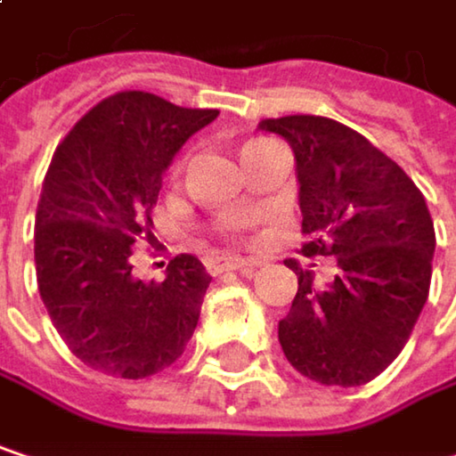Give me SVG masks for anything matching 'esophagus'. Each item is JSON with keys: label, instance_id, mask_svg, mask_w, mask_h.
Segmentation results:
<instances>
[{"label": "esophagus", "instance_id": "1", "mask_svg": "<svg viewBox=\"0 0 456 456\" xmlns=\"http://www.w3.org/2000/svg\"><path fill=\"white\" fill-rule=\"evenodd\" d=\"M258 266V261L256 258H216V261H211L208 264V269L214 272V274H219V272H253Z\"/></svg>", "mask_w": 456, "mask_h": 456}]
</instances>
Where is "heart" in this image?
Segmentation results:
<instances>
[{"mask_svg":"<svg viewBox=\"0 0 456 456\" xmlns=\"http://www.w3.org/2000/svg\"><path fill=\"white\" fill-rule=\"evenodd\" d=\"M227 227H229V229H232V232H234V229H237V227H240V222H229V224H227Z\"/></svg>","mask_w":456,"mask_h":456,"instance_id":"heart-1","label":"heart"}]
</instances>
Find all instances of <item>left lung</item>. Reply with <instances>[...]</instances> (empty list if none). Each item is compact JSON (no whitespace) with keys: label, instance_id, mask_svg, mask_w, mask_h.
<instances>
[{"label":"left lung","instance_id":"left-lung-1","mask_svg":"<svg viewBox=\"0 0 456 456\" xmlns=\"http://www.w3.org/2000/svg\"><path fill=\"white\" fill-rule=\"evenodd\" d=\"M296 158L304 256H335L324 288L298 266V293L280 322L288 362L322 386L378 378L410 340L428 301L436 232L422 192L359 132L322 116L258 124Z\"/></svg>","mask_w":456,"mask_h":456}]
</instances>
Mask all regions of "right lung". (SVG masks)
I'll return each mask as SVG.
<instances>
[{"label":"right lung","instance_id":"obj_1","mask_svg":"<svg viewBox=\"0 0 456 456\" xmlns=\"http://www.w3.org/2000/svg\"><path fill=\"white\" fill-rule=\"evenodd\" d=\"M216 116L118 92L54 150L34 232L39 293L68 348L102 375L139 380L171 367L198 327L206 266L182 253L163 282H144L129 258L174 155Z\"/></svg>","mask_w":456,"mask_h":456}]
</instances>
